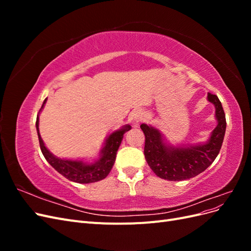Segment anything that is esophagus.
<instances>
[{
	"label": "esophagus",
	"mask_w": 251,
	"mask_h": 251,
	"mask_svg": "<svg viewBox=\"0 0 251 251\" xmlns=\"http://www.w3.org/2000/svg\"><path fill=\"white\" fill-rule=\"evenodd\" d=\"M144 119V113L141 112V111H137L134 113V115L132 117V120H133V125L135 126H139L140 123H142V120Z\"/></svg>",
	"instance_id": "obj_1"
}]
</instances>
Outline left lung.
<instances>
[{
	"label": "left lung",
	"instance_id": "left-lung-1",
	"mask_svg": "<svg viewBox=\"0 0 251 251\" xmlns=\"http://www.w3.org/2000/svg\"><path fill=\"white\" fill-rule=\"evenodd\" d=\"M207 100L215 104L218 125L212 131L208 142L204 144L185 148L171 147L164 143L157 128L144 124L140 126L146 136L144 157L151 171L159 178L169 181L191 179L204 172L215 161L223 143L226 118L218 96L208 93Z\"/></svg>",
	"mask_w": 251,
	"mask_h": 251
}]
</instances>
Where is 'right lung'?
<instances>
[{
    "mask_svg": "<svg viewBox=\"0 0 251 251\" xmlns=\"http://www.w3.org/2000/svg\"><path fill=\"white\" fill-rule=\"evenodd\" d=\"M46 100H44V104L46 103ZM41 109V110H42ZM36 131L39 136L41 151L46 158V160L50 163L53 169H55L60 175H63L68 180L77 182V183H92L100 180L104 179L111 172L114 162H115L117 150L120 146L121 140L124 138V134L131 130L130 126H125L123 128L112 133L108 139L105 140V144L100 151V157L97 161L87 164L82 161H73V160H65L52 155L48 149L45 147L43 139L40 135L39 130V116L36 118Z\"/></svg>",
    "mask_w": 251,
    "mask_h": 251,
    "instance_id": "1",
    "label": "right lung"
}]
</instances>
